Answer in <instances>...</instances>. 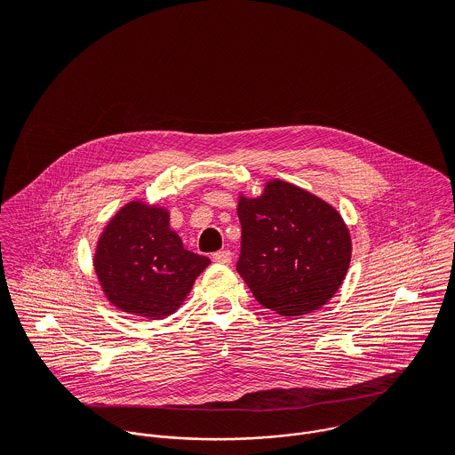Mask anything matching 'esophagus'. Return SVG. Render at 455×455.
Segmentation results:
<instances>
[{
    "label": "esophagus",
    "mask_w": 455,
    "mask_h": 455,
    "mask_svg": "<svg viewBox=\"0 0 455 455\" xmlns=\"http://www.w3.org/2000/svg\"><path fill=\"white\" fill-rule=\"evenodd\" d=\"M213 260H217L220 264H229L233 260V254H231V251H219L213 254Z\"/></svg>",
    "instance_id": "34e87169"
}]
</instances>
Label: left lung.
<instances>
[{
  "instance_id": "1",
  "label": "left lung",
  "mask_w": 455,
  "mask_h": 455,
  "mask_svg": "<svg viewBox=\"0 0 455 455\" xmlns=\"http://www.w3.org/2000/svg\"><path fill=\"white\" fill-rule=\"evenodd\" d=\"M242 251L236 269L256 301L283 317L307 315L343 283L352 242L341 215L317 196L271 180L240 196Z\"/></svg>"
}]
</instances>
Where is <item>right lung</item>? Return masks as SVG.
Returning a JSON list of instances; mask_svg holds the SVG:
<instances>
[{
  "label": "right lung",
  "mask_w": 455,
  "mask_h": 455,
  "mask_svg": "<svg viewBox=\"0 0 455 455\" xmlns=\"http://www.w3.org/2000/svg\"><path fill=\"white\" fill-rule=\"evenodd\" d=\"M208 264V258L184 249L164 208L141 201H131L112 217L94 254L108 301L147 319L177 312Z\"/></svg>",
  "instance_id": "1"
}]
</instances>
